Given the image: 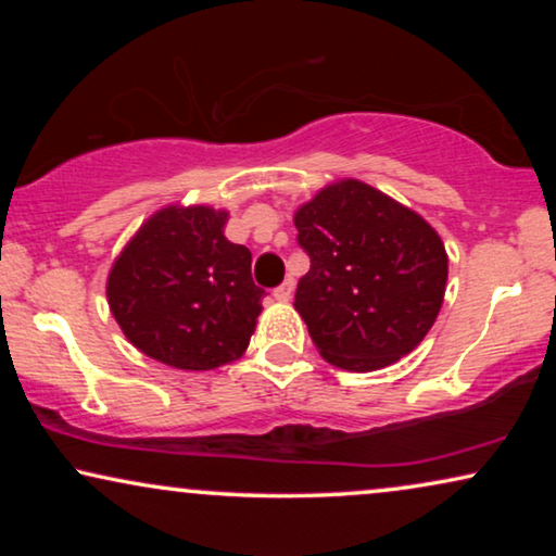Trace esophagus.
<instances>
[{"mask_svg": "<svg viewBox=\"0 0 556 556\" xmlns=\"http://www.w3.org/2000/svg\"><path fill=\"white\" fill-rule=\"evenodd\" d=\"M293 291H295V283L293 280H286V283H280L276 291H273V295H276V301L280 303H288L293 299Z\"/></svg>", "mask_w": 556, "mask_h": 556, "instance_id": "1", "label": "esophagus"}]
</instances>
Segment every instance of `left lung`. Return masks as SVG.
<instances>
[{"instance_id":"obj_1","label":"left lung","mask_w":556,"mask_h":556,"mask_svg":"<svg viewBox=\"0 0 556 556\" xmlns=\"http://www.w3.org/2000/svg\"><path fill=\"white\" fill-rule=\"evenodd\" d=\"M293 225L311 257L293 306L326 362L375 371L428 337L447 283L445 245L428 219L359 179H337Z\"/></svg>"}]
</instances>
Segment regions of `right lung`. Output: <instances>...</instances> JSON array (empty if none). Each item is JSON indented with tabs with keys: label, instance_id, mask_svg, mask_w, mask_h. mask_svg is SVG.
Wrapping results in <instances>:
<instances>
[{
	"label": "right lung",
	"instance_id": "obj_1",
	"mask_svg": "<svg viewBox=\"0 0 556 556\" xmlns=\"http://www.w3.org/2000/svg\"><path fill=\"white\" fill-rule=\"evenodd\" d=\"M227 210L166 204L116 255L105 299L141 354L185 371L238 362L263 311L245 245L225 238Z\"/></svg>",
	"mask_w": 556,
	"mask_h": 556
}]
</instances>
